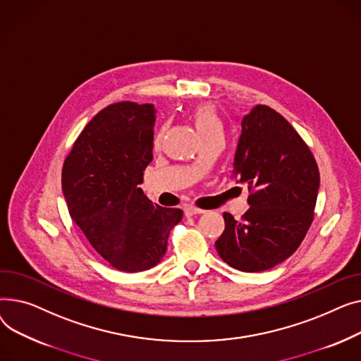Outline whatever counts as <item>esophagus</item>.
<instances>
[{"mask_svg": "<svg viewBox=\"0 0 361 361\" xmlns=\"http://www.w3.org/2000/svg\"><path fill=\"white\" fill-rule=\"evenodd\" d=\"M183 211H185V216H186V217H192V216H197V214H202V213H204L202 209L195 208V207H192V205L185 207Z\"/></svg>", "mask_w": 361, "mask_h": 361, "instance_id": "34e87169", "label": "esophagus"}]
</instances>
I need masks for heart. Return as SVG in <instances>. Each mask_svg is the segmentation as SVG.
Returning <instances> with one entry per match:
<instances>
[{"instance_id": "b5f03b06", "label": "heart", "mask_w": 361, "mask_h": 361, "mask_svg": "<svg viewBox=\"0 0 361 361\" xmlns=\"http://www.w3.org/2000/svg\"><path fill=\"white\" fill-rule=\"evenodd\" d=\"M189 118L192 121L195 130L201 138L211 133L221 130V122L217 116V112L213 108V104L209 103H201L194 106V108L189 111ZM159 140L160 135L156 138V141Z\"/></svg>"}]
</instances>
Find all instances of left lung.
<instances>
[{
  "instance_id": "8db88e82",
  "label": "left lung",
  "mask_w": 361,
  "mask_h": 361,
  "mask_svg": "<svg viewBox=\"0 0 361 361\" xmlns=\"http://www.w3.org/2000/svg\"><path fill=\"white\" fill-rule=\"evenodd\" d=\"M233 178L247 185L250 205L240 221L224 213L226 228L216 240L231 268L261 272L291 257L313 220L319 169L286 118L258 104L242 119Z\"/></svg>"
}]
</instances>
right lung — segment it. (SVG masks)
Listing matches in <instances>:
<instances>
[{"instance_id":"1","label":"right lung","mask_w":361,"mask_h":361,"mask_svg":"<svg viewBox=\"0 0 361 361\" xmlns=\"http://www.w3.org/2000/svg\"><path fill=\"white\" fill-rule=\"evenodd\" d=\"M154 104L119 102L82 130L62 167L71 219L114 268L140 272L164 257L182 209L153 205L142 189L153 160Z\"/></svg>"}]
</instances>
